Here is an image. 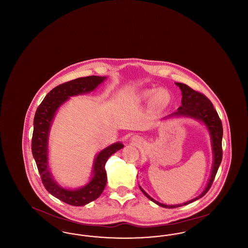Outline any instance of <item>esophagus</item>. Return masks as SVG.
I'll list each match as a JSON object with an SVG mask.
<instances>
[{
	"mask_svg": "<svg viewBox=\"0 0 248 248\" xmlns=\"http://www.w3.org/2000/svg\"><path fill=\"white\" fill-rule=\"evenodd\" d=\"M131 141L133 142V143H140V140L139 139V137H133L132 139H131Z\"/></svg>",
	"mask_w": 248,
	"mask_h": 248,
	"instance_id": "1",
	"label": "esophagus"
}]
</instances>
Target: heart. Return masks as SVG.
<instances>
[{"instance_id": "1", "label": "heart", "mask_w": 248, "mask_h": 248, "mask_svg": "<svg viewBox=\"0 0 248 248\" xmlns=\"http://www.w3.org/2000/svg\"><path fill=\"white\" fill-rule=\"evenodd\" d=\"M140 100L144 102L153 101L154 106L157 108H164L169 102V94L165 90L158 89H146L139 94Z\"/></svg>"}]
</instances>
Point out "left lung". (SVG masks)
Returning a JSON list of instances; mask_svg holds the SVG:
<instances>
[{"label":"left lung","mask_w":248,"mask_h":248,"mask_svg":"<svg viewBox=\"0 0 248 248\" xmlns=\"http://www.w3.org/2000/svg\"><path fill=\"white\" fill-rule=\"evenodd\" d=\"M176 85L179 87L181 90L182 99H181V106L177 108L176 112H173L172 114L166 116L165 118L169 117H186L196 120L203 124L208 130L210 138H211V146H212L213 153V166L211 170V175L208 179V182L203 189V191L201 193L199 196L192 200L188 201L186 202L180 203V204H170L167 205L165 203L159 202L158 201L154 200L152 198L144 189L140 186V189H141L144 195L153 201L156 204L165 207V208H176L182 205L189 204L194 201L198 200L202 198L208 190L212 185L214 178L216 177V174L217 172V169L222 160V136H223V128H222V123L218 117V114L217 110L214 108L211 101L204 95L199 92L191 89L187 84L184 83H176Z\"/></svg>","instance_id":"left-lung-1"}]
</instances>
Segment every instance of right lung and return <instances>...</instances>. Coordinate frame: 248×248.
Listing matches in <instances>:
<instances>
[{"mask_svg": "<svg viewBox=\"0 0 248 248\" xmlns=\"http://www.w3.org/2000/svg\"><path fill=\"white\" fill-rule=\"evenodd\" d=\"M107 77L87 76L62 83L51 90L38 107L33 121L31 151L42 181L48 192L60 201L82 206L97 199L105 189L107 173L105 165L109 156L124 148L121 142L113 143L95 155L92 167V177L89 182L78 189H66L59 185L52 177L48 165V140L53 121L59 108L71 96L88 94L106 80Z\"/></svg>", "mask_w": 248, "mask_h": 248, "instance_id": "right-lung-1", "label": "right lung"}]
</instances>
